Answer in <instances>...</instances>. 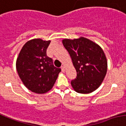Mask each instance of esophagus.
I'll list each match as a JSON object with an SVG mask.
<instances>
[{
    "instance_id": "esophagus-1",
    "label": "esophagus",
    "mask_w": 126,
    "mask_h": 126,
    "mask_svg": "<svg viewBox=\"0 0 126 126\" xmlns=\"http://www.w3.org/2000/svg\"><path fill=\"white\" fill-rule=\"evenodd\" d=\"M61 70H62V71H63V72H65V66H62V67H61Z\"/></svg>"
}]
</instances>
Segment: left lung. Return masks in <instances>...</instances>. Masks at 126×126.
<instances>
[{
    "label": "left lung",
    "instance_id": "obj_1",
    "mask_svg": "<svg viewBox=\"0 0 126 126\" xmlns=\"http://www.w3.org/2000/svg\"><path fill=\"white\" fill-rule=\"evenodd\" d=\"M77 72L71 81L73 89L81 94H89L96 90L104 81L107 70V61L100 46L91 40L80 37L62 40Z\"/></svg>",
    "mask_w": 126,
    "mask_h": 126
}]
</instances>
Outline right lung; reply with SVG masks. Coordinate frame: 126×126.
I'll return each mask as SVG.
<instances>
[{
  "mask_svg": "<svg viewBox=\"0 0 126 126\" xmlns=\"http://www.w3.org/2000/svg\"><path fill=\"white\" fill-rule=\"evenodd\" d=\"M50 42L41 39L30 40L22 47L16 61L17 73L23 84L37 94L52 89L61 72L54 66L52 58L47 56Z\"/></svg>",
  "mask_w": 126,
  "mask_h": 126,
  "instance_id": "obj_1",
  "label": "right lung"
}]
</instances>
